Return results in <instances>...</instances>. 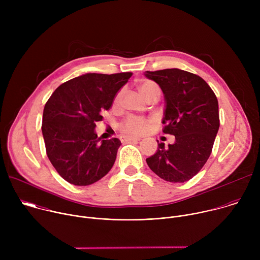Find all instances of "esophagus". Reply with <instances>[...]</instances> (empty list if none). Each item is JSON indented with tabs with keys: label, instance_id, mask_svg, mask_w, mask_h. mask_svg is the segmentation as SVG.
I'll list each match as a JSON object with an SVG mask.
<instances>
[{
	"label": "esophagus",
	"instance_id": "obj_1",
	"mask_svg": "<svg viewBox=\"0 0 260 260\" xmlns=\"http://www.w3.org/2000/svg\"><path fill=\"white\" fill-rule=\"evenodd\" d=\"M120 140L123 142H127V141H140L141 139L137 137H121Z\"/></svg>",
	"mask_w": 260,
	"mask_h": 260
}]
</instances>
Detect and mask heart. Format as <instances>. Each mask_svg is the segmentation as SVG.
I'll use <instances>...</instances> for the list:
<instances>
[{"label":"heart","mask_w":260,"mask_h":260,"mask_svg":"<svg viewBox=\"0 0 260 260\" xmlns=\"http://www.w3.org/2000/svg\"><path fill=\"white\" fill-rule=\"evenodd\" d=\"M139 89L149 101H152L153 99H158L160 94L159 86L157 85V83H155L152 80H143L142 82L139 83ZM123 93H124L123 88L116 93L113 101V104L115 107L119 106L122 100ZM154 122L155 120L152 118L129 115L119 123L118 129L122 134L127 136H139L146 133L154 124Z\"/></svg>","instance_id":"heart-1"}]
</instances>
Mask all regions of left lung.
I'll return each instance as SVG.
<instances>
[{"label":"left lung","mask_w":260,"mask_h":260,"mask_svg":"<svg viewBox=\"0 0 260 260\" xmlns=\"http://www.w3.org/2000/svg\"><path fill=\"white\" fill-rule=\"evenodd\" d=\"M145 76L155 81L165 93L166 111L162 132L175 136V143L146 159L161 179L183 183L194 177L211 155L219 129L217 98L199 75L179 69L146 71Z\"/></svg>","instance_id":"1"}]
</instances>
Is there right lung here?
Listing matches in <instances>:
<instances>
[{
    "instance_id": "1",
    "label": "right lung",
    "mask_w": 260,
    "mask_h": 260,
    "mask_svg": "<svg viewBox=\"0 0 260 260\" xmlns=\"http://www.w3.org/2000/svg\"><path fill=\"white\" fill-rule=\"evenodd\" d=\"M133 73H89L59 85L45 104L42 134L46 154L59 176L77 186L90 185L113 167L120 141L94 133L116 92Z\"/></svg>"
}]
</instances>
